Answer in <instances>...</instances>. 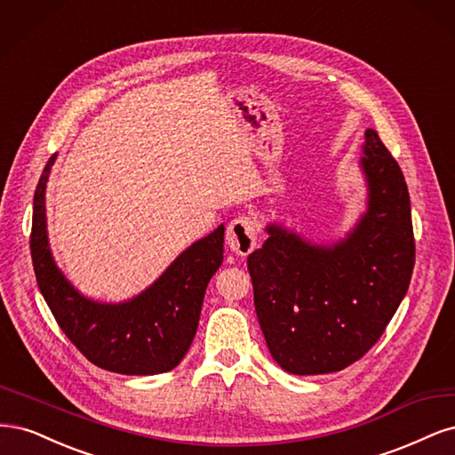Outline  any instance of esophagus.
<instances>
[{
	"mask_svg": "<svg viewBox=\"0 0 455 455\" xmlns=\"http://www.w3.org/2000/svg\"><path fill=\"white\" fill-rule=\"evenodd\" d=\"M259 236V223L251 215H240L232 219L227 228V243L234 253L245 257L255 249Z\"/></svg>",
	"mask_w": 455,
	"mask_h": 455,
	"instance_id": "esophagus-1",
	"label": "esophagus"
}]
</instances>
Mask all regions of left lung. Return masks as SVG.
<instances>
[{"label": "left lung", "instance_id": "8db88e82", "mask_svg": "<svg viewBox=\"0 0 455 455\" xmlns=\"http://www.w3.org/2000/svg\"><path fill=\"white\" fill-rule=\"evenodd\" d=\"M369 212L349 236L312 245L282 227L247 257L259 325L291 374H327L361 359L404 299L416 242L404 175L374 130L361 158Z\"/></svg>", "mask_w": 455, "mask_h": 455}]
</instances>
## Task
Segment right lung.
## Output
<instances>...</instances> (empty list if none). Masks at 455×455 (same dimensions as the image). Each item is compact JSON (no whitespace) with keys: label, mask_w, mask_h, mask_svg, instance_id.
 Listing matches in <instances>:
<instances>
[{"label":"right lung","mask_w":455,"mask_h":455,"mask_svg":"<svg viewBox=\"0 0 455 455\" xmlns=\"http://www.w3.org/2000/svg\"><path fill=\"white\" fill-rule=\"evenodd\" d=\"M56 155L49 158L34 195L30 249L43 299L81 354L104 371L148 376L175 369L193 344L204 292L223 262L225 227L198 240L175 259L140 297L100 304L81 297L51 257L45 225V187Z\"/></svg>","instance_id":"obj_1"}]
</instances>
